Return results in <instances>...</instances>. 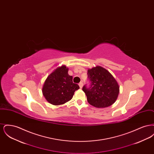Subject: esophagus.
Instances as JSON below:
<instances>
[{
    "instance_id": "34e87169",
    "label": "esophagus",
    "mask_w": 154,
    "mask_h": 154,
    "mask_svg": "<svg viewBox=\"0 0 154 154\" xmlns=\"http://www.w3.org/2000/svg\"><path fill=\"white\" fill-rule=\"evenodd\" d=\"M79 86H80V88H82V86H83V83L82 82H81L79 83Z\"/></svg>"
}]
</instances>
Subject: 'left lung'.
<instances>
[{
    "label": "left lung",
    "instance_id": "obj_1",
    "mask_svg": "<svg viewBox=\"0 0 154 154\" xmlns=\"http://www.w3.org/2000/svg\"><path fill=\"white\" fill-rule=\"evenodd\" d=\"M88 77L91 81V87L87 88L84 86L82 91L91 105L97 108H106L116 102L119 87L107 70L100 66L93 67L88 69Z\"/></svg>",
    "mask_w": 154,
    "mask_h": 154
}]
</instances>
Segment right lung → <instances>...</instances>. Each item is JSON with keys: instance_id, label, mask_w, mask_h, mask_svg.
<instances>
[{"instance_id": "add662e5", "label": "right lung", "mask_w": 154, "mask_h": 154, "mask_svg": "<svg viewBox=\"0 0 154 154\" xmlns=\"http://www.w3.org/2000/svg\"><path fill=\"white\" fill-rule=\"evenodd\" d=\"M65 65L57 67L45 80L42 92L48 102L55 106L63 104L70 100L74 92L80 87L73 82Z\"/></svg>"}]
</instances>
